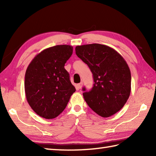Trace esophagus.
Instances as JSON below:
<instances>
[{"instance_id":"obj_1","label":"esophagus","mask_w":156,"mask_h":156,"mask_svg":"<svg viewBox=\"0 0 156 156\" xmlns=\"http://www.w3.org/2000/svg\"><path fill=\"white\" fill-rule=\"evenodd\" d=\"M82 87H83V83H79V84H77V85H76V87H77L78 89H81V88H82Z\"/></svg>"}]
</instances>
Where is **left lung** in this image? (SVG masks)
Listing matches in <instances>:
<instances>
[{
	"instance_id": "8db88e82",
	"label": "left lung",
	"mask_w": 156,
	"mask_h": 156,
	"mask_svg": "<svg viewBox=\"0 0 156 156\" xmlns=\"http://www.w3.org/2000/svg\"><path fill=\"white\" fill-rule=\"evenodd\" d=\"M76 54L93 73L91 90L83 89L89 107L103 118L119 112L131 93V72L125 60L112 47L97 43L76 46Z\"/></svg>"
}]
</instances>
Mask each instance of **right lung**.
Here are the masks:
<instances>
[{"label": "right lung", "instance_id": "add662e5", "mask_svg": "<svg viewBox=\"0 0 156 156\" xmlns=\"http://www.w3.org/2000/svg\"><path fill=\"white\" fill-rule=\"evenodd\" d=\"M72 53L71 45L51 47L37 54L28 65L25 77L26 98L34 112L42 118H56L76 91L64 67Z\"/></svg>", "mask_w": 156, "mask_h": 156}]
</instances>
